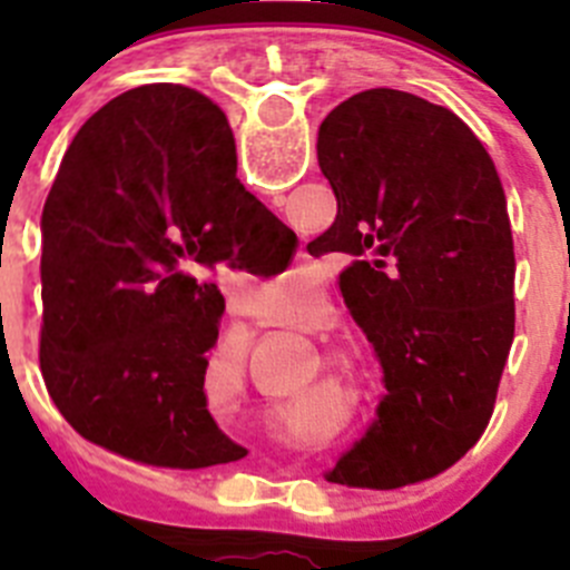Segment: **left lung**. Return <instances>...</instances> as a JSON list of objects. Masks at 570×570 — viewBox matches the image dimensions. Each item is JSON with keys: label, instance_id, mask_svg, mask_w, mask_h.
Masks as SVG:
<instances>
[{"label": "left lung", "instance_id": "1", "mask_svg": "<svg viewBox=\"0 0 570 570\" xmlns=\"http://www.w3.org/2000/svg\"><path fill=\"white\" fill-rule=\"evenodd\" d=\"M316 156L336 219L308 250L347 262L340 291L387 387L380 420L336 468L356 488L422 482L485 434L511 354L505 190L460 116L405 90H362L336 105Z\"/></svg>", "mask_w": 570, "mask_h": 570}]
</instances>
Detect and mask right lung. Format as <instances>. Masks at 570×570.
Returning <instances> with one entry per match:
<instances>
[{"label":"right lung","mask_w":570,"mask_h":570,"mask_svg":"<svg viewBox=\"0 0 570 570\" xmlns=\"http://www.w3.org/2000/svg\"><path fill=\"white\" fill-rule=\"evenodd\" d=\"M230 150L228 119L199 90L142 85L79 128L42 210L48 394L77 434L142 465L245 454L203 391L219 274L242 248L291 250L296 234L230 179Z\"/></svg>","instance_id":"add662e5"}]
</instances>
